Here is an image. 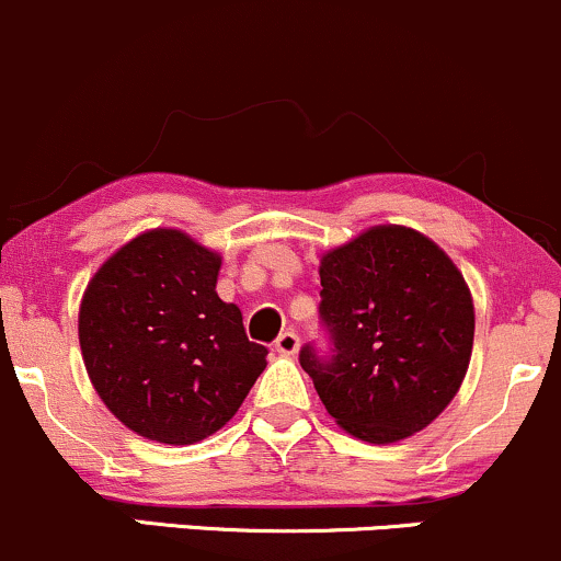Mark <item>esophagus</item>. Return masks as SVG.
I'll return each instance as SVG.
<instances>
[{
  "label": "esophagus",
  "mask_w": 561,
  "mask_h": 561,
  "mask_svg": "<svg viewBox=\"0 0 561 561\" xmlns=\"http://www.w3.org/2000/svg\"><path fill=\"white\" fill-rule=\"evenodd\" d=\"M275 351L280 355H297L299 351V336L294 331H283V334L275 340Z\"/></svg>",
  "instance_id": "1"
}]
</instances>
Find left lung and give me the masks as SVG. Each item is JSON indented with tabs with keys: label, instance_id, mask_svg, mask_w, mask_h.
<instances>
[{
	"label": "left lung",
	"instance_id": "8db88e82",
	"mask_svg": "<svg viewBox=\"0 0 561 561\" xmlns=\"http://www.w3.org/2000/svg\"><path fill=\"white\" fill-rule=\"evenodd\" d=\"M331 358L299 351L323 407L360 442L423 431L460 390L473 351L471 288L455 262L401 225L369 227L321 259Z\"/></svg>",
	"mask_w": 561,
	"mask_h": 561
}]
</instances>
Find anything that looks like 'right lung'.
Listing matches in <instances>:
<instances>
[{
  "label": "right lung",
  "instance_id": "1",
  "mask_svg": "<svg viewBox=\"0 0 561 561\" xmlns=\"http://www.w3.org/2000/svg\"><path fill=\"white\" fill-rule=\"evenodd\" d=\"M221 256L182 230H149L99 267L80 305L95 393L149 442L195 444L232 420L267 366L240 307L216 294Z\"/></svg>",
  "mask_w": 561,
  "mask_h": 561
}]
</instances>
